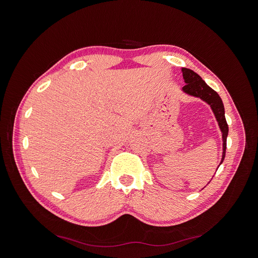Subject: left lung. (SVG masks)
Masks as SVG:
<instances>
[{
	"instance_id": "obj_1",
	"label": "left lung",
	"mask_w": 258,
	"mask_h": 258,
	"mask_svg": "<svg viewBox=\"0 0 258 258\" xmlns=\"http://www.w3.org/2000/svg\"><path fill=\"white\" fill-rule=\"evenodd\" d=\"M183 77L186 85L183 87V91L191 96H196L201 98L202 100L206 101L212 108L215 115L216 120L219 122L220 128L223 133V158L220 165L223 163L226 155V146H227V136H228V124L225 118V108L223 101L220 95L212 90L202 77L187 68H182ZM219 168V167H218Z\"/></svg>"
}]
</instances>
